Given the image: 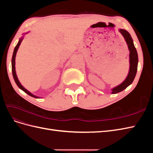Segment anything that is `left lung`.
<instances>
[{"mask_svg": "<svg viewBox=\"0 0 153 153\" xmlns=\"http://www.w3.org/2000/svg\"><path fill=\"white\" fill-rule=\"evenodd\" d=\"M119 32L124 37V38L125 41H126V44L128 45V50L129 51V69L126 79H125L121 84L114 87L113 89L111 90L112 91V92H111L112 94H116L118 93V92H121L126 89V87H128L129 85H131L132 84L133 81L134 80V78H135L136 76L138 62L137 52L135 46H134L133 41L132 39L130 34H129L127 30L122 29H119Z\"/></svg>", "mask_w": 153, "mask_h": 153, "instance_id": "1", "label": "left lung"}]
</instances>
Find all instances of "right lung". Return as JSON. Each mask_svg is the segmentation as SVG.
<instances>
[{
	"instance_id": "add662e5",
	"label": "right lung",
	"mask_w": 153,
	"mask_h": 153,
	"mask_svg": "<svg viewBox=\"0 0 153 153\" xmlns=\"http://www.w3.org/2000/svg\"><path fill=\"white\" fill-rule=\"evenodd\" d=\"M27 33H29L28 32H27V33H24L23 34V35H25V34H27ZM24 36H23L22 38L19 39V41H18V43H17L16 46L15 47V49H14V52H13V57H12V60H11V66H12V73H13V78L14 80H15V82L16 84V85H18V87L20 88V89H22L23 91H24L25 93H27V94H29V96H32V97H34V98H40L38 96H36L35 95H34L33 94H32L31 92H30L28 90H27L21 84L20 82L19 81V80L18 79V77H17V75H16V70H15V58H16V52L18 50V48H19V47L20 45L22 43V41H23V39H24Z\"/></svg>"
}]
</instances>
